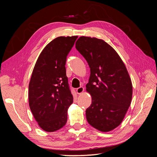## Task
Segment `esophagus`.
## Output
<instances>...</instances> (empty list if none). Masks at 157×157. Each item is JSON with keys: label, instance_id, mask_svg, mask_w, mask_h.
I'll return each mask as SVG.
<instances>
[{"label": "esophagus", "instance_id": "obj_1", "mask_svg": "<svg viewBox=\"0 0 157 157\" xmlns=\"http://www.w3.org/2000/svg\"><path fill=\"white\" fill-rule=\"evenodd\" d=\"M84 88L82 87V86H80V87L77 88V90H76V91H77V93L78 94H82L84 92Z\"/></svg>", "mask_w": 157, "mask_h": 157}]
</instances>
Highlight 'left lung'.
Segmentation results:
<instances>
[{
  "mask_svg": "<svg viewBox=\"0 0 157 157\" xmlns=\"http://www.w3.org/2000/svg\"><path fill=\"white\" fill-rule=\"evenodd\" d=\"M75 47L90 68L86 90L92 103L86 110L87 121L99 131L110 132L121 124L131 104L130 75L119 55L103 40L82 36Z\"/></svg>",
  "mask_w": 157,
  "mask_h": 157,
  "instance_id": "left-lung-1",
  "label": "left lung"
}]
</instances>
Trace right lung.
I'll use <instances>...</instances> for the list:
<instances>
[{
	"label": "right lung",
	"mask_w": 157,
	"mask_h": 157,
	"mask_svg": "<svg viewBox=\"0 0 157 157\" xmlns=\"http://www.w3.org/2000/svg\"><path fill=\"white\" fill-rule=\"evenodd\" d=\"M78 36H59L42 50L33 69L29 84V105L38 124L52 132L67 121L73 97L66 76L67 54Z\"/></svg>",
	"instance_id": "right-lung-1"
}]
</instances>
